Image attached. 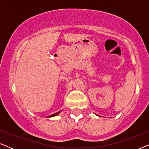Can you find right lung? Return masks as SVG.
<instances>
[{
	"instance_id": "right-lung-1",
	"label": "right lung",
	"mask_w": 149,
	"mask_h": 149,
	"mask_svg": "<svg viewBox=\"0 0 149 149\" xmlns=\"http://www.w3.org/2000/svg\"><path fill=\"white\" fill-rule=\"evenodd\" d=\"M60 111H59V112H58V113H54V114H53V115H50V116H49L48 117H54V116H56V115H58V114L60 113Z\"/></svg>"
}]
</instances>
